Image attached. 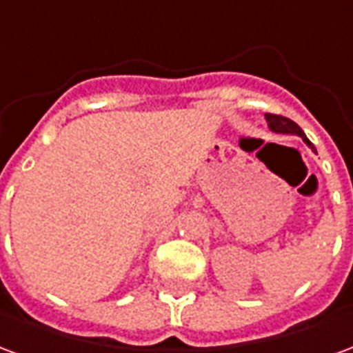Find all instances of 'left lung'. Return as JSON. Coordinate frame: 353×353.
I'll list each match as a JSON object with an SVG mask.
<instances>
[{
    "label": "left lung",
    "mask_w": 353,
    "mask_h": 353,
    "mask_svg": "<svg viewBox=\"0 0 353 353\" xmlns=\"http://www.w3.org/2000/svg\"><path fill=\"white\" fill-rule=\"evenodd\" d=\"M266 123H268V128L276 134H291V136H299V138H303V141L306 145L310 147L312 151L316 153V147L312 143L310 139L304 136L303 128L299 126L296 123H293L291 119L288 117H281V115H272V113H265Z\"/></svg>",
    "instance_id": "left-lung-1"
}]
</instances>
